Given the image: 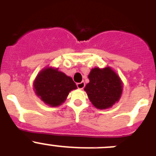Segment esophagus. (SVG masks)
Segmentation results:
<instances>
[{
  "mask_svg": "<svg viewBox=\"0 0 156 156\" xmlns=\"http://www.w3.org/2000/svg\"><path fill=\"white\" fill-rule=\"evenodd\" d=\"M76 86H77V87L79 88V89L82 90V89H83V87H85V83L84 82L78 83H76Z\"/></svg>",
  "mask_w": 156,
  "mask_h": 156,
  "instance_id": "1",
  "label": "esophagus"
}]
</instances>
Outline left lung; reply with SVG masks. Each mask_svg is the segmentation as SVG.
I'll return each instance as SVG.
<instances>
[{
  "label": "left lung",
  "mask_w": 156,
  "mask_h": 156,
  "mask_svg": "<svg viewBox=\"0 0 156 156\" xmlns=\"http://www.w3.org/2000/svg\"><path fill=\"white\" fill-rule=\"evenodd\" d=\"M90 82L84 88L88 98L95 108L107 109L120 99L122 83L120 77L111 67H95L88 75Z\"/></svg>",
  "instance_id": "8db88e82"
}]
</instances>
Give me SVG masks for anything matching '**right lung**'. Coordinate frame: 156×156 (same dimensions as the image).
<instances>
[{
  "label": "right lung",
  "instance_id": "right-lung-1",
  "mask_svg": "<svg viewBox=\"0 0 156 156\" xmlns=\"http://www.w3.org/2000/svg\"><path fill=\"white\" fill-rule=\"evenodd\" d=\"M76 88L71 77L59 71L58 68L49 66L41 70L34 81V90L37 96L51 107L61 105L69 92Z\"/></svg>",
  "mask_w": 156,
  "mask_h": 156
}]
</instances>
